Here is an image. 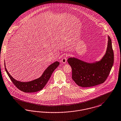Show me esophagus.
<instances>
[{
	"label": "esophagus",
	"mask_w": 121,
	"mask_h": 121,
	"mask_svg": "<svg viewBox=\"0 0 121 121\" xmlns=\"http://www.w3.org/2000/svg\"><path fill=\"white\" fill-rule=\"evenodd\" d=\"M67 60V57L65 56V57H64L62 59V60H61V62L62 63H66Z\"/></svg>",
	"instance_id": "esophagus-1"
}]
</instances>
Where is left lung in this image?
Returning a JSON list of instances; mask_svg holds the SVG:
<instances>
[{"label": "left lung", "mask_w": 121, "mask_h": 121, "mask_svg": "<svg viewBox=\"0 0 121 121\" xmlns=\"http://www.w3.org/2000/svg\"><path fill=\"white\" fill-rule=\"evenodd\" d=\"M108 38L106 52L100 61L91 64L77 58L68 59L72 69V79L79 86H94L103 83L108 77L114 62L111 39L109 36Z\"/></svg>", "instance_id": "left-lung-1"}]
</instances>
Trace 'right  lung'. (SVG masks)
I'll list each match as a JSON object with an SVG mask.
<instances>
[{
	"instance_id": "add662e5",
	"label": "right lung",
	"mask_w": 121,
	"mask_h": 121,
	"mask_svg": "<svg viewBox=\"0 0 121 121\" xmlns=\"http://www.w3.org/2000/svg\"><path fill=\"white\" fill-rule=\"evenodd\" d=\"M59 64V63L56 61L52 63L44 71L43 74L40 78L36 79L32 81L29 82H21L15 80L10 74L6 68H5V63L4 66L6 72L8 75L11 81L13 84L19 90L24 92L27 93H33L37 92L41 90L46 85L50 78L54 70L57 68Z\"/></svg>"
}]
</instances>
